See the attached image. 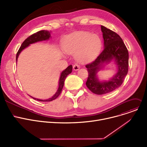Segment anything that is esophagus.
Instances as JSON below:
<instances>
[{"label": "esophagus", "instance_id": "esophagus-1", "mask_svg": "<svg viewBox=\"0 0 147 147\" xmlns=\"http://www.w3.org/2000/svg\"><path fill=\"white\" fill-rule=\"evenodd\" d=\"M79 68H80V66H79V65H78L77 64H74V65H73V70H74V71L79 70Z\"/></svg>", "mask_w": 147, "mask_h": 147}]
</instances>
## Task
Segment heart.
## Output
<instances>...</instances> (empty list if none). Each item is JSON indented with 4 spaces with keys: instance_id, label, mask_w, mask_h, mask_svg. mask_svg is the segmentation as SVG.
Listing matches in <instances>:
<instances>
[{
    "instance_id": "b5f03b06",
    "label": "heart",
    "mask_w": 147,
    "mask_h": 147,
    "mask_svg": "<svg viewBox=\"0 0 147 147\" xmlns=\"http://www.w3.org/2000/svg\"><path fill=\"white\" fill-rule=\"evenodd\" d=\"M64 50L68 54H75L80 62H89L99 54L102 47L100 37L88 31H76L67 35L63 41Z\"/></svg>"
}]
</instances>
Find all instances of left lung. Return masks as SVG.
Segmentation results:
<instances>
[{
	"label": "left lung",
	"instance_id": "obj_1",
	"mask_svg": "<svg viewBox=\"0 0 147 147\" xmlns=\"http://www.w3.org/2000/svg\"><path fill=\"white\" fill-rule=\"evenodd\" d=\"M104 41V49L92 63L87 64L89 76L86 83L90 91L96 94L110 93L119 87L128 71V51L120 36L116 32L101 26ZM113 63L117 73L108 80H100L99 71L109 63Z\"/></svg>",
	"mask_w": 147,
	"mask_h": 147
}]
</instances>
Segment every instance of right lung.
Listing matches in <instances>:
<instances>
[{"mask_svg": "<svg viewBox=\"0 0 147 147\" xmlns=\"http://www.w3.org/2000/svg\"><path fill=\"white\" fill-rule=\"evenodd\" d=\"M50 38H51V33L50 32H49L48 31H40L39 32H37L36 33L31 35L30 36H29L28 38H27L26 40L23 42V43L22 44L20 48H19V50H18L17 54H16V62L18 61V58L20 54V53L24 50L25 48H27L28 46L30 45L31 44H35L36 42H41V41H47L49 40L50 39ZM72 65H70L69 66H68L67 68L64 70H63L60 74V79H59V82H58V89L57 90V92H55V93L51 97V98H49L47 99H36L35 98V97H33L31 96V97L35 100H37L39 101H41V102H50L52 101L54 99H55L56 98L58 97L62 91V89L63 88L64 86V81L65 78L67 77V76L70 74L72 72Z\"/></svg>", "mask_w": 147, "mask_h": 147, "instance_id": "1", "label": "right lung"}]
</instances>
